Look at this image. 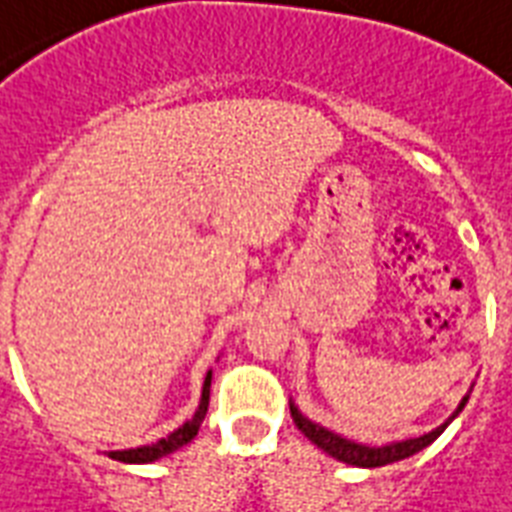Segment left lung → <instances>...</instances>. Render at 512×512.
Masks as SVG:
<instances>
[{
    "label": "left lung",
    "instance_id": "left-lung-1",
    "mask_svg": "<svg viewBox=\"0 0 512 512\" xmlns=\"http://www.w3.org/2000/svg\"><path fill=\"white\" fill-rule=\"evenodd\" d=\"M465 402H468V394L463 397V402L458 405V410H455V413H452L450 418L442 423V426H436L434 431H429V434L415 436V439H402V442L384 444V447H368V444H357V442H352V439H344V436L334 434V431L323 429V426H318V423H313L310 418H305V415L299 413L297 405H294L292 400H289V410H292L294 426H297V429L302 431L307 439H310V442L318 444L323 452H328L331 458L342 460V463L357 465V468H381V465L397 463V460L410 458V455H415V452H421L423 447H429L436 436L442 434V431L447 429V426H450L455 418H458L460 410L465 407Z\"/></svg>",
    "mask_w": 512,
    "mask_h": 512
}]
</instances>
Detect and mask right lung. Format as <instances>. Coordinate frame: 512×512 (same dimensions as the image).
<instances>
[{
    "label": "right lung",
    "mask_w": 512,
    "mask_h": 512,
    "mask_svg": "<svg viewBox=\"0 0 512 512\" xmlns=\"http://www.w3.org/2000/svg\"><path fill=\"white\" fill-rule=\"evenodd\" d=\"M210 381H213V371H207V376H205V386H202V400H199L197 413L191 415L184 426H178L173 434H168L165 439H160V442L144 444V447H134V450L107 452V458L120 460V463H155V460L165 458V455H170V452H176L178 447L189 444L191 439L197 436L202 421H205L207 405H210Z\"/></svg>",
    "instance_id": "right-lung-1"
}]
</instances>
